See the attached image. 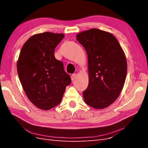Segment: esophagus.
<instances>
[{
  "mask_svg": "<svg viewBox=\"0 0 148 148\" xmlns=\"http://www.w3.org/2000/svg\"><path fill=\"white\" fill-rule=\"evenodd\" d=\"M76 78H77V75H76V74H73L72 75H71V80H72V81L75 80L76 79Z\"/></svg>",
  "mask_w": 148,
  "mask_h": 148,
  "instance_id": "obj_1",
  "label": "esophagus"
}]
</instances>
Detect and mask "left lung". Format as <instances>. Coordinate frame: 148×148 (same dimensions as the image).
Returning <instances> with one entry per match:
<instances>
[{"label":"left lung","mask_w":148,"mask_h":148,"mask_svg":"<svg viewBox=\"0 0 148 148\" xmlns=\"http://www.w3.org/2000/svg\"><path fill=\"white\" fill-rule=\"evenodd\" d=\"M77 41L88 55L89 84L83 92L84 102L102 109L117 99L123 88L127 71L126 57L114 36L92 28L77 34Z\"/></svg>","instance_id":"left-lung-1"}]
</instances>
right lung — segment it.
Here are the masks:
<instances>
[{"instance_id": "add662e5", "label": "right lung", "mask_w": 148, "mask_h": 148, "mask_svg": "<svg viewBox=\"0 0 148 148\" xmlns=\"http://www.w3.org/2000/svg\"><path fill=\"white\" fill-rule=\"evenodd\" d=\"M64 38L62 33L45 32L32 36L21 48L17 72L28 99L38 108L47 110L62 101L71 78L55 48Z\"/></svg>"}]
</instances>
